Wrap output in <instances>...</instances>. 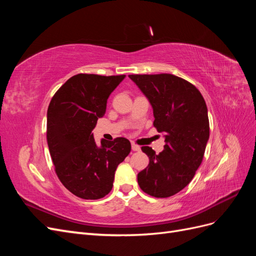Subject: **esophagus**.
<instances>
[{
    "mask_svg": "<svg viewBox=\"0 0 256 256\" xmlns=\"http://www.w3.org/2000/svg\"><path fill=\"white\" fill-rule=\"evenodd\" d=\"M131 147H132V150H134V152L141 150V147L138 146V145H136V144H134V143H131Z\"/></svg>",
    "mask_w": 256,
    "mask_h": 256,
    "instance_id": "obj_1",
    "label": "esophagus"
}]
</instances>
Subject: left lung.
Here are the masks:
<instances>
[{
    "instance_id": "left-lung-1",
    "label": "left lung",
    "mask_w": 256,
    "mask_h": 256,
    "mask_svg": "<svg viewBox=\"0 0 256 256\" xmlns=\"http://www.w3.org/2000/svg\"><path fill=\"white\" fill-rule=\"evenodd\" d=\"M129 78L148 99L154 126L164 134L166 142L159 154L152 147H142L150 164L138 174V184L152 196H172L192 180L202 164L209 138L205 100L194 85L174 74H130Z\"/></svg>"
}]
</instances>
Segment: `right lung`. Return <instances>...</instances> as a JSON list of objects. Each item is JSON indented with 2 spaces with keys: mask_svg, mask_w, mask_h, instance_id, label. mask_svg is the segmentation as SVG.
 Returning <instances> with one entry per match:
<instances>
[{
  "mask_svg": "<svg viewBox=\"0 0 256 256\" xmlns=\"http://www.w3.org/2000/svg\"><path fill=\"white\" fill-rule=\"evenodd\" d=\"M120 76L79 74L68 79L51 99L47 141L60 182L72 194L98 200L112 190L118 166L131 150L125 138L102 140L92 131L106 109L108 98L125 79Z\"/></svg>",
  "mask_w": 256,
  "mask_h": 256,
  "instance_id": "obj_1",
  "label": "right lung"
}]
</instances>
